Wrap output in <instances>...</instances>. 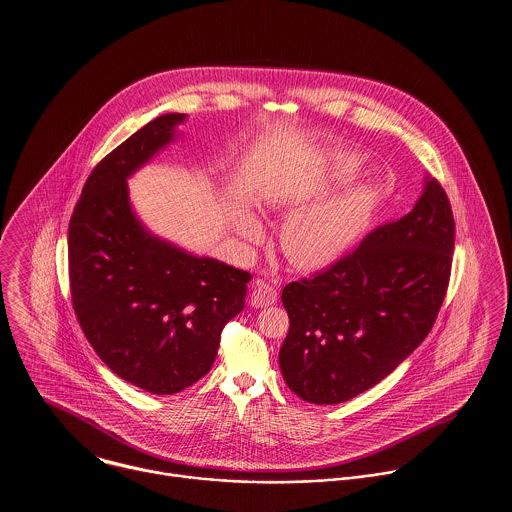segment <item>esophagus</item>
Segmentation results:
<instances>
[{"mask_svg":"<svg viewBox=\"0 0 512 512\" xmlns=\"http://www.w3.org/2000/svg\"><path fill=\"white\" fill-rule=\"evenodd\" d=\"M251 306L255 308H263V306H271L277 302V290L273 284L265 283V281H255L251 288Z\"/></svg>","mask_w":512,"mask_h":512,"instance_id":"esophagus-1","label":"esophagus"}]
</instances>
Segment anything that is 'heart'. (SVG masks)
<instances>
[{"mask_svg":"<svg viewBox=\"0 0 512 512\" xmlns=\"http://www.w3.org/2000/svg\"><path fill=\"white\" fill-rule=\"evenodd\" d=\"M343 163L351 165V161ZM318 196V188L308 184L286 186L275 196L281 210L294 214L281 233L284 255L292 265L306 271L326 269L340 261L373 224L385 190L381 182L369 180L314 204ZM239 229L247 239L261 237V228L253 220L241 222Z\"/></svg>","mask_w":512,"mask_h":512,"instance_id":"heart-1","label":"heart"}]
</instances>
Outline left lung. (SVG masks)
Instances as JSON below:
<instances>
[{
	"label": "left lung",
	"mask_w": 512,
	"mask_h": 512,
	"mask_svg": "<svg viewBox=\"0 0 512 512\" xmlns=\"http://www.w3.org/2000/svg\"><path fill=\"white\" fill-rule=\"evenodd\" d=\"M454 243L452 204L428 178L412 212L369 231L328 269L286 284L290 328L279 363L288 389L338 404L393 373L438 318Z\"/></svg>",
	"instance_id": "obj_1"
}]
</instances>
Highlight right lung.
Returning a JSON list of instances; mask_svg holds the SVG:
<instances>
[{"label": "right lung", "instance_id": "right-lung-1", "mask_svg": "<svg viewBox=\"0 0 512 512\" xmlns=\"http://www.w3.org/2000/svg\"><path fill=\"white\" fill-rule=\"evenodd\" d=\"M182 119L161 115L106 155L68 226L70 296L86 340L117 377L153 395H174L210 371L251 281L153 237L131 212L125 178L172 141Z\"/></svg>", "mask_w": 512, "mask_h": 512}]
</instances>
